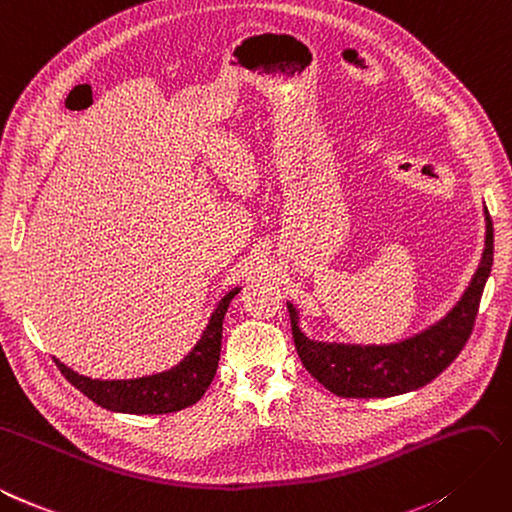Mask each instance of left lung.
Instances as JSON below:
<instances>
[{"instance_id":"1","label":"left lung","mask_w":512,"mask_h":512,"mask_svg":"<svg viewBox=\"0 0 512 512\" xmlns=\"http://www.w3.org/2000/svg\"><path fill=\"white\" fill-rule=\"evenodd\" d=\"M493 265V222L485 206V250L465 293L433 325L388 344L314 340L301 329V312L286 301L295 347L310 375L344 398H388L431 383L461 353L472 334L482 290Z\"/></svg>"}]
</instances>
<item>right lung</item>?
<instances>
[{
    "mask_svg": "<svg viewBox=\"0 0 512 512\" xmlns=\"http://www.w3.org/2000/svg\"><path fill=\"white\" fill-rule=\"evenodd\" d=\"M241 286L230 288L228 293L217 301V306L206 323L200 340L193 349L170 370L157 372V375L137 377V379H90L79 375L73 368L62 364L58 357L55 364L62 375L71 381L79 392H84L92 403L101 405L107 411L133 413V416H159V413H174L196 405L209 390L215 379L219 351H222V325L228 312L230 301L239 295Z\"/></svg>",
    "mask_w": 512,
    "mask_h": 512,
    "instance_id": "add662e5",
    "label": "right lung"
}]
</instances>
